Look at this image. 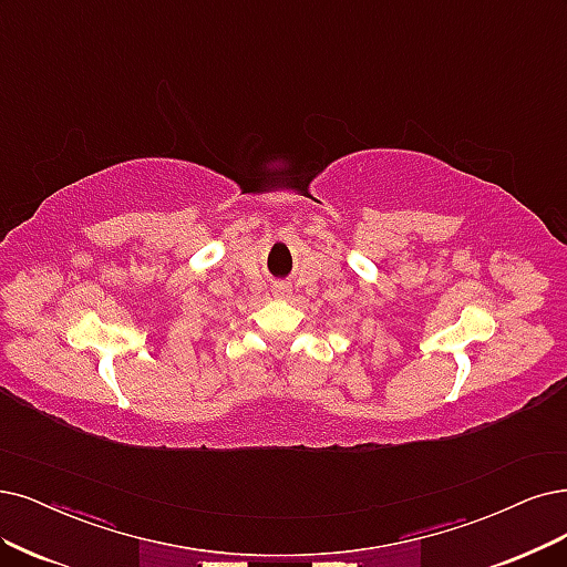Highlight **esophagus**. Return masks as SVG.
<instances>
[{"label": "esophagus", "instance_id": "obj_1", "mask_svg": "<svg viewBox=\"0 0 567 567\" xmlns=\"http://www.w3.org/2000/svg\"><path fill=\"white\" fill-rule=\"evenodd\" d=\"M289 287L287 285H276V289H272V295H276L278 299H285V297H289Z\"/></svg>", "mask_w": 567, "mask_h": 567}]
</instances>
